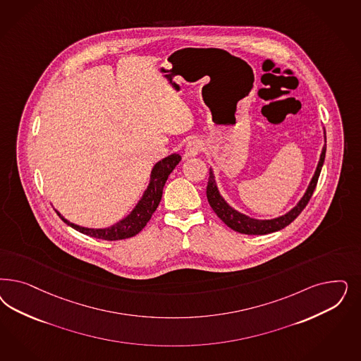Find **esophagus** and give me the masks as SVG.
I'll return each instance as SVG.
<instances>
[{"label":"esophagus","instance_id":"obj_1","mask_svg":"<svg viewBox=\"0 0 361 361\" xmlns=\"http://www.w3.org/2000/svg\"><path fill=\"white\" fill-rule=\"evenodd\" d=\"M202 150V142L199 140H192L187 142L186 149H185V157L191 158V157H197Z\"/></svg>","mask_w":361,"mask_h":361}]
</instances>
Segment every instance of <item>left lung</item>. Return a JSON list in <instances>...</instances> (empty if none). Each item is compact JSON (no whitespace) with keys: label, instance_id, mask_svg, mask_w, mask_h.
Returning a JSON list of instances; mask_svg holds the SVG:
<instances>
[{"label":"left lung","instance_id":"1","mask_svg":"<svg viewBox=\"0 0 361 361\" xmlns=\"http://www.w3.org/2000/svg\"><path fill=\"white\" fill-rule=\"evenodd\" d=\"M326 150V130H324V146L322 149L320 159H319V163L316 166L314 176H312L310 185L307 187L304 195L296 203V206L292 207L284 215H280L278 218H272V219H256V218H251L243 212L233 209V206L228 204L227 200L221 197V191L216 186L215 175H214V171H212L211 167H209V183H207V188H206L209 206H211V209H214V212L221 218V221H224L231 230L236 231V233H245V235H266V233L279 231L281 228H284L286 226H288L291 221H295L299 216V214L304 209V207L307 206V203L310 202V199L314 194V187L317 185V179H319V175L322 171V167L324 164Z\"/></svg>","mask_w":361,"mask_h":361}]
</instances>
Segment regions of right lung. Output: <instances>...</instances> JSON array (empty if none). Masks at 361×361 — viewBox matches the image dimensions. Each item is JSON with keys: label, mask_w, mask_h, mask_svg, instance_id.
Returning a JSON list of instances; mask_svg holds the SVG:
<instances>
[{"label": "right lung", "mask_w": 361, "mask_h": 361, "mask_svg": "<svg viewBox=\"0 0 361 361\" xmlns=\"http://www.w3.org/2000/svg\"><path fill=\"white\" fill-rule=\"evenodd\" d=\"M182 157L179 154H171L166 158L155 163L152 167L149 186L143 191V195L140 197L135 207L130 211V214L121 221L114 224L105 227V228H89L82 227L80 224L71 223L65 216L61 215V212L56 209L59 218L65 221L71 228L80 231V233L104 239V240H121L128 239L142 231V228L150 221L154 211L158 207L161 199H162L163 187L169 178V175L173 173L175 166L180 162Z\"/></svg>", "instance_id": "add662e5"}]
</instances>
